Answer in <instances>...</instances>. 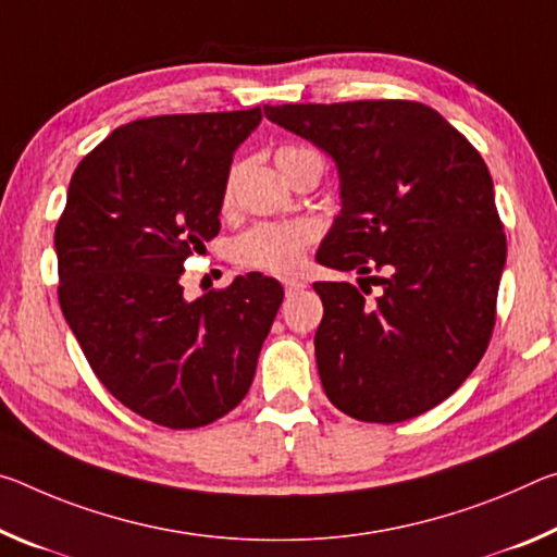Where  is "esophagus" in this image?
<instances>
[{
    "mask_svg": "<svg viewBox=\"0 0 557 557\" xmlns=\"http://www.w3.org/2000/svg\"><path fill=\"white\" fill-rule=\"evenodd\" d=\"M304 288H306V281H300V278H284V290H286V296L296 294V290H304Z\"/></svg>",
    "mask_w": 557,
    "mask_h": 557,
    "instance_id": "esophagus-1",
    "label": "esophagus"
}]
</instances>
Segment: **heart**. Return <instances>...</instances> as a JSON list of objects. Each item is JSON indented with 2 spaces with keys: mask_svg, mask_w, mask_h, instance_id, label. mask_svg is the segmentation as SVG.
<instances>
[{
  "mask_svg": "<svg viewBox=\"0 0 557 557\" xmlns=\"http://www.w3.org/2000/svg\"><path fill=\"white\" fill-rule=\"evenodd\" d=\"M300 150L304 148H294V145L276 150V165L281 172ZM232 182L234 177L226 180L224 185V202H230L232 197ZM313 236L315 226L311 222H263L236 236L232 242V259L242 269L288 273L300 267Z\"/></svg>",
  "mask_w": 557,
  "mask_h": 557,
  "instance_id": "1",
  "label": "heart"
}]
</instances>
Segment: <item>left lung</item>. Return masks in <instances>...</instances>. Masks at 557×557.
Wrapping results in <instances>:
<instances>
[{
	"label": "left lung",
	"instance_id": "left-lung-1",
	"mask_svg": "<svg viewBox=\"0 0 557 557\" xmlns=\"http://www.w3.org/2000/svg\"><path fill=\"white\" fill-rule=\"evenodd\" d=\"M271 123L338 165L343 209L315 253L360 288L318 281L323 389L360 422L444 403L488 348L506 234L479 150L417 100L267 106ZM375 272V277L369 273ZM381 286L368 299L369 284Z\"/></svg>",
	"mask_w": 557,
	"mask_h": 557
}]
</instances>
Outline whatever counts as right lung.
<instances>
[{
	"instance_id": "add662e5",
	"label": "right lung",
	"mask_w": 557,
	"mask_h": 557,
	"mask_svg": "<svg viewBox=\"0 0 557 557\" xmlns=\"http://www.w3.org/2000/svg\"><path fill=\"white\" fill-rule=\"evenodd\" d=\"M261 108L115 127L73 172L53 244L63 318L103 387L135 414L195 430L242 403L284 300L236 276L189 304L185 259L219 234L234 150Z\"/></svg>"
}]
</instances>
